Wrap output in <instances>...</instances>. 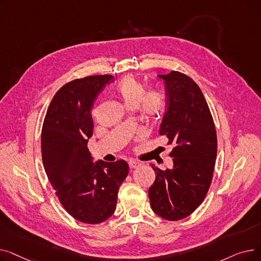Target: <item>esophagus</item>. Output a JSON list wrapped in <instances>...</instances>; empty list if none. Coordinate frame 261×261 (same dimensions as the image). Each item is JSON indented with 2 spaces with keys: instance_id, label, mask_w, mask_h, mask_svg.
<instances>
[{
  "instance_id": "obj_1",
  "label": "esophagus",
  "mask_w": 261,
  "mask_h": 261,
  "mask_svg": "<svg viewBox=\"0 0 261 261\" xmlns=\"http://www.w3.org/2000/svg\"><path fill=\"white\" fill-rule=\"evenodd\" d=\"M128 163H129V166H130V168H132V169H134V168H138V167H140V166H141V163H140V162H138V161H134V160H130Z\"/></svg>"
}]
</instances>
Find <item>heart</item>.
<instances>
[{
	"label": "heart",
	"instance_id": "1",
	"mask_svg": "<svg viewBox=\"0 0 261 261\" xmlns=\"http://www.w3.org/2000/svg\"><path fill=\"white\" fill-rule=\"evenodd\" d=\"M117 93L127 109H136L140 106L144 115L148 118H156L162 112L164 101L156 91L146 90L142 82L134 76L123 78L117 87Z\"/></svg>",
	"mask_w": 261,
	"mask_h": 261
}]
</instances>
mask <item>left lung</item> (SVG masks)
I'll list each match as a JSON object with an SVG mask.
<instances>
[{"label":"left lung","instance_id":"8db88e82","mask_svg":"<svg viewBox=\"0 0 261 261\" xmlns=\"http://www.w3.org/2000/svg\"><path fill=\"white\" fill-rule=\"evenodd\" d=\"M165 85L166 111L159 133L166 135L173 165L154 166L155 181L149 188L152 211L169 221L193 214L206 196L217 158V134L202 91L188 76L171 71L158 75Z\"/></svg>","mask_w":261,"mask_h":261}]
</instances>
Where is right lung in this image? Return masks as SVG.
<instances>
[{
  "label": "right lung",
  "mask_w": 261,
  "mask_h": 261,
  "mask_svg": "<svg viewBox=\"0 0 261 261\" xmlns=\"http://www.w3.org/2000/svg\"><path fill=\"white\" fill-rule=\"evenodd\" d=\"M112 79L97 75L64 85L47 109L41 134L44 169L59 201L76 220L89 224L113 215L119 186L129 172L123 160L94 163L88 149L93 135L91 110Z\"/></svg>",
  "instance_id": "add662e5"
}]
</instances>
